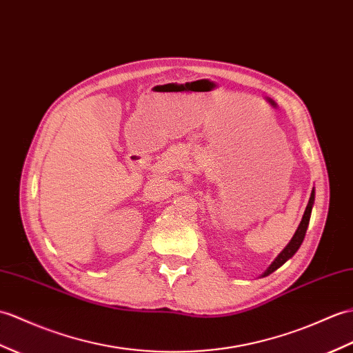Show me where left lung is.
Listing matches in <instances>:
<instances>
[{
    "mask_svg": "<svg viewBox=\"0 0 353 353\" xmlns=\"http://www.w3.org/2000/svg\"><path fill=\"white\" fill-rule=\"evenodd\" d=\"M313 203H314V190L311 191L310 201H308V204H307V209H305V212H304V216H302V221H301V224H299V227H298L296 233H294V236L292 237V241L289 242L288 247H285V248L280 252V256H278V257L274 260V263L268 268V270L263 274V276H268L269 274H272L274 270H276L278 268L283 266V265L285 263V261H288L290 257H293V254L299 250L301 243H302V241H304L305 233H307L308 223H310V216H311V209H313Z\"/></svg>",
    "mask_w": 353,
    "mask_h": 353,
    "instance_id": "left-lung-1",
    "label": "left lung"
}]
</instances>
